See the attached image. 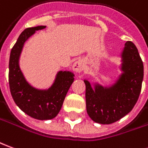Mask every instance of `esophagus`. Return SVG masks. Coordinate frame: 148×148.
<instances>
[{"label":"esophagus","instance_id":"34e87169","mask_svg":"<svg viewBox=\"0 0 148 148\" xmlns=\"http://www.w3.org/2000/svg\"><path fill=\"white\" fill-rule=\"evenodd\" d=\"M83 63H82V62L81 60H77L76 61L74 64H73V66H72V69H73V71L74 72H76V73H80L82 71H83Z\"/></svg>","mask_w":148,"mask_h":148}]
</instances>
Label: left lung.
I'll list each match as a JSON object with an SVG mask.
<instances>
[{
    "instance_id": "left-lung-1",
    "label": "left lung",
    "mask_w": 148,
    "mask_h": 148,
    "mask_svg": "<svg viewBox=\"0 0 148 148\" xmlns=\"http://www.w3.org/2000/svg\"><path fill=\"white\" fill-rule=\"evenodd\" d=\"M123 74L110 88L86 84V111L92 120L101 124H110L127 114L139 99L143 78V63L138 49L131 41L125 44L122 53Z\"/></svg>"
}]
</instances>
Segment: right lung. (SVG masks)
<instances>
[{
	"label": "right lung",
	"instance_id": "obj_1",
	"mask_svg": "<svg viewBox=\"0 0 148 148\" xmlns=\"http://www.w3.org/2000/svg\"><path fill=\"white\" fill-rule=\"evenodd\" d=\"M45 27L27 28L21 34L10 53L9 66V89L14 102L25 113L39 120L51 119L58 114L74 76L71 72L60 71L52 87L47 90H36L25 81L18 64L21 49L35 31Z\"/></svg>",
	"mask_w": 148,
	"mask_h": 148
}]
</instances>
